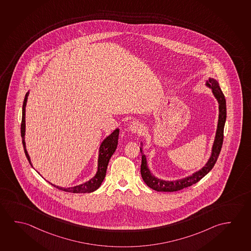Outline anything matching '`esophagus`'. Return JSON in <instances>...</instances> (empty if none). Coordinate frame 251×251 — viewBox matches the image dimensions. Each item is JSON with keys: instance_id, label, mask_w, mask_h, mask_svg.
Returning <instances> with one entry per match:
<instances>
[{"instance_id": "1", "label": "esophagus", "mask_w": 251, "mask_h": 251, "mask_svg": "<svg viewBox=\"0 0 251 251\" xmlns=\"http://www.w3.org/2000/svg\"><path fill=\"white\" fill-rule=\"evenodd\" d=\"M130 130L133 133H140L141 131H143V126H142V124L139 123V121H134L131 124Z\"/></svg>"}]
</instances>
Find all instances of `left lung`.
Listing matches in <instances>:
<instances>
[{"instance_id":"8db88e82","label":"left lung","mask_w":251,"mask_h":251,"mask_svg":"<svg viewBox=\"0 0 251 251\" xmlns=\"http://www.w3.org/2000/svg\"><path fill=\"white\" fill-rule=\"evenodd\" d=\"M207 85L212 89V92L219 103V120H218L217 131L215 135V142L212 148V154L210 158L208 159L207 163L205 165V167H203L200 171L196 172L191 176H188L187 178L178 179L175 181H166V180L158 179L153 175H151V172L148 169L147 158L142 153V149L140 148V151L142 153V161H141V167H140L141 176L145 183L147 184L148 187L152 188L153 190L159 192H175L190 187L192 185L197 183L205 175H207L215 166V162L217 161L220 152L222 150V147H223V131H224V126L227 118L226 100L216 80L209 78L207 82Z\"/></svg>"}]
</instances>
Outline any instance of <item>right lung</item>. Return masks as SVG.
I'll return each instance as SVG.
<instances>
[{
    "instance_id": "1",
    "label": "right lung",
    "mask_w": 251,
    "mask_h": 251,
    "mask_svg": "<svg viewBox=\"0 0 251 251\" xmlns=\"http://www.w3.org/2000/svg\"><path fill=\"white\" fill-rule=\"evenodd\" d=\"M28 92L25 96L24 99V104H23V117H22V124H21V135L23 139V145H24V152L25 155L28 159V162L31 165L30 162V158L28 154V151L26 150V146H25V140H24V135H25V107H26V103H27V99H28ZM119 134H120V130L116 129L115 131L112 132V134L108 136L106 139L103 140L100 148V155H99V164H98V172L95 176L90 179L87 182L84 184H81L76 187H61L58 186H55L51 184L53 187H56L57 189L62 190V191L69 192V193H74V194H83V193H92L95 191L100 187L101 183L103 182V179L106 175V169H107L108 163L109 160L111 159L113 152L115 151L117 146H118V139H119ZM32 166V165H31Z\"/></svg>"
}]
</instances>
